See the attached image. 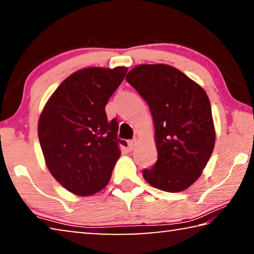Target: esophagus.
<instances>
[{
    "instance_id": "34e87169",
    "label": "esophagus",
    "mask_w": 254,
    "mask_h": 254,
    "mask_svg": "<svg viewBox=\"0 0 254 254\" xmlns=\"http://www.w3.org/2000/svg\"><path fill=\"white\" fill-rule=\"evenodd\" d=\"M135 143L136 141L135 140H128L127 141V147H128V150H133L135 147Z\"/></svg>"
}]
</instances>
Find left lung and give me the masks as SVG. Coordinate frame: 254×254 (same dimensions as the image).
<instances>
[{
  "instance_id": "obj_1",
  "label": "left lung",
  "mask_w": 254,
  "mask_h": 254,
  "mask_svg": "<svg viewBox=\"0 0 254 254\" xmlns=\"http://www.w3.org/2000/svg\"><path fill=\"white\" fill-rule=\"evenodd\" d=\"M127 83L148 103L154 123L158 160L144 179L178 192L194 184L212 156L215 130L207 95L199 85L168 65H140Z\"/></svg>"
}]
</instances>
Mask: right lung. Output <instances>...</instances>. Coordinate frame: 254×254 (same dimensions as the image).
Returning a JSON list of instances; mask_svg holds the SVG:
<instances>
[{"label":"right lung","mask_w":254,"mask_h":254,"mask_svg":"<svg viewBox=\"0 0 254 254\" xmlns=\"http://www.w3.org/2000/svg\"><path fill=\"white\" fill-rule=\"evenodd\" d=\"M126 67L85 68L59 85L38 124V136L51 175L67 190L88 196L102 190L120 158L119 122L105 106L122 83Z\"/></svg>","instance_id":"right-lung-1"}]
</instances>
